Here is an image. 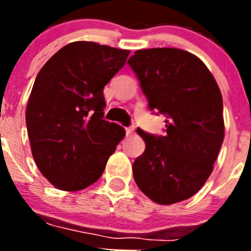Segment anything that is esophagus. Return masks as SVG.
<instances>
[{"mask_svg": "<svg viewBox=\"0 0 251 251\" xmlns=\"http://www.w3.org/2000/svg\"><path fill=\"white\" fill-rule=\"evenodd\" d=\"M126 132H127V136H130V134H133V133H134V127H128V128H126Z\"/></svg>", "mask_w": 251, "mask_h": 251, "instance_id": "obj_1", "label": "esophagus"}]
</instances>
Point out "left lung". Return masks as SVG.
<instances>
[{"label": "left lung", "instance_id": "1", "mask_svg": "<svg viewBox=\"0 0 251 251\" xmlns=\"http://www.w3.org/2000/svg\"><path fill=\"white\" fill-rule=\"evenodd\" d=\"M128 64L150 110L166 115L165 136L137 129L146 142L133 163L141 191L159 205L194 196L207 181L224 141L223 97L207 66L172 48L138 50Z\"/></svg>", "mask_w": 251, "mask_h": 251}]
</instances>
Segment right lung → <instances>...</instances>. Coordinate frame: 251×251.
<instances>
[{
    "instance_id": "1",
    "label": "right lung",
    "mask_w": 251,
    "mask_h": 251,
    "mask_svg": "<svg viewBox=\"0 0 251 251\" xmlns=\"http://www.w3.org/2000/svg\"><path fill=\"white\" fill-rule=\"evenodd\" d=\"M128 50L75 41L49 59L26 106L31 152L40 172L63 191L98 181L126 130L104 121L103 89Z\"/></svg>"
}]
</instances>
